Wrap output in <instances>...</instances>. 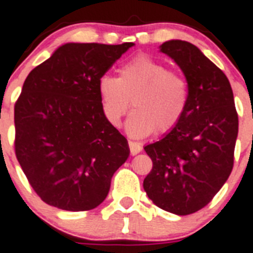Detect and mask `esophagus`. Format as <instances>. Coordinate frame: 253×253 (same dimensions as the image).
<instances>
[{
    "label": "esophagus",
    "mask_w": 253,
    "mask_h": 253,
    "mask_svg": "<svg viewBox=\"0 0 253 253\" xmlns=\"http://www.w3.org/2000/svg\"><path fill=\"white\" fill-rule=\"evenodd\" d=\"M128 148H130V153L132 154V156L140 153L141 152V149H143V146L140 145L139 143H136V141H128Z\"/></svg>",
    "instance_id": "esophagus-1"
}]
</instances>
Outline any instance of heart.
<instances>
[{"label": "heart", "instance_id": "heart-1", "mask_svg": "<svg viewBox=\"0 0 253 253\" xmlns=\"http://www.w3.org/2000/svg\"><path fill=\"white\" fill-rule=\"evenodd\" d=\"M103 116L120 127L130 101L133 112L126 122L131 137L141 139L154 131L166 133L184 118L189 104L186 78L148 55H139L118 72V78L104 74L97 82Z\"/></svg>", "mask_w": 253, "mask_h": 253}]
</instances>
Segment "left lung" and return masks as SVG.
Masks as SVG:
<instances>
[{"label": "left lung", "mask_w": 253, "mask_h": 253, "mask_svg": "<svg viewBox=\"0 0 253 253\" xmlns=\"http://www.w3.org/2000/svg\"><path fill=\"white\" fill-rule=\"evenodd\" d=\"M161 51L185 74L189 104L175 128L144 148L153 169L143 186L159 209L190 215L211 202L231 173L238 113L229 80L198 47L172 40Z\"/></svg>", "instance_id": "8db88e82"}]
</instances>
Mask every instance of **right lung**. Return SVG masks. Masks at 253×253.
I'll list each match as a JSON object with an SVG mask.
<instances>
[{
    "mask_svg": "<svg viewBox=\"0 0 253 253\" xmlns=\"http://www.w3.org/2000/svg\"><path fill=\"white\" fill-rule=\"evenodd\" d=\"M131 46L65 43L25 78L14 108L15 154L44 203L88 211L107 198L130 149L104 118L97 82Z\"/></svg>",
    "mask_w": 253,
    "mask_h": 253,
    "instance_id": "add662e5",
    "label": "right lung"
}]
</instances>
